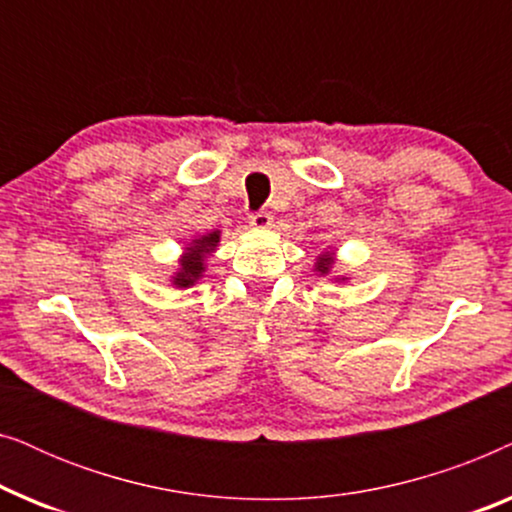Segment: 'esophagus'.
Here are the masks:
<instances>
[{"label":"esophagus","instance_id":"34e87169","mask_svg":"<svg viewBox=\"0 0 512 512\" xmlns=\"http://www.w3.org/2000/svg\"><path fill=\"white\" fill-rule=\"evenodd\" d=\"M249 223H251V226H254V228H258V230L272 228V216H270L268 212H263V209H261V212H254V214L249 216Z\"/></svg>","mask_w":512,"mask_h":512}]
</instances>
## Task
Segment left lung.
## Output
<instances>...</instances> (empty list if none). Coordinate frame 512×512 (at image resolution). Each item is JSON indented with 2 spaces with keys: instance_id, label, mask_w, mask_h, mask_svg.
<instances>
[{
  "instance_id": "left-lung-1",
  "label": "left lung",
  "mask_w": 512,
  "mask_h": 512,
  "mask_svg": "<svg viewBox=\"0 0 512 512\" xmlns=\"http://www.w3.org/2000/svg\"><path fill=\"white\" fill-rule=\"evenodd\" d=\"M331 265H333V256H328V254L319 256V261H317V270L321 272V275H328V272H331Z\"/></svg>"
}]
</instances>
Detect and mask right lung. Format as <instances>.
Instances as JSON below:
<instances>
[{"label":"right lung","mask_w":512,"mask_h":512,"mask_svg":"<svg viewBox=\"0 0 512 512\" xmlns=\"http://www.w3.org/2000/svg\"><path fill=\"white\" fill-rule=\"evenodd\" d=\"M219 230H214V233H207L198 237V240L191 242V247H186V256L181 258V268L177 275L172 277L174 286H179V289H186V286H193L198 279L202 277V272H205V258L207 254H212L216 249V244H219Z\"/></svg>","instance_id":"1"}]
</instances>
